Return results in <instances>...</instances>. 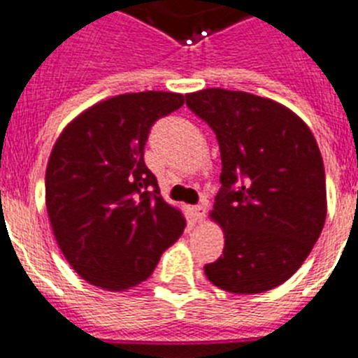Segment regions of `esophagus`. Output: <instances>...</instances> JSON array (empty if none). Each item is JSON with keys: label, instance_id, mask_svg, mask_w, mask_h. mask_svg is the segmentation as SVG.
<instances>
[{"label": "esophagus", "instance_id": "1", "mask_svg": "<svg viewBox=\"0 0 358 358\" xmlns=\"http://www.w3.org/2000/svg\"><path fill=\"white\" fill-rule=\"evenodd\" d=\"M206 211H208V204L206 202H201L197 206H194V215L197 220H202V218L206 217Z\"/></svg>", "mask_w": 358, "mask_h": 358}]
</instances>
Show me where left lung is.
I'll list each match as a JSON object with an SVG mask.
<instances>
[{
	"label": "left lung",
	"instance_id": "obj_1",
	"mask_svg": "<svg viewBox=\"0 0 358 358\" xmlns=\"http://www.w3.org/2000/svg\"><path fill=\"white\" fill-rule=\"evenodd\" d=\"M186 106L215 132L222 159L211 218L226 245L204 265L208 280L235 294H258L301 267L327 218L324 164L314 134L268 98L211 87Z\"/></svg>",
	"mask_w": 358,
	"mask_h": 358
}]
</instances>
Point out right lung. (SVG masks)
<instances>
[{
  "mask_svg": "<svg viewBox=\"0 0 358 358\" xmlns=\"http://www.w3.org/2000/svg\"><path fill=\"white\" fill-rule=\"evenodd\" d=\"M182 103V94L163 91L109 98L73 120L53 147L46 169L53 235L93 285H140L185 231L143 157L152 125Z\"/></svg>",
  "mask_w": 358,
  "mask_h": 358,
  "instance_id": "add662e5",
  "label": "right lung"
}]
</instances>
